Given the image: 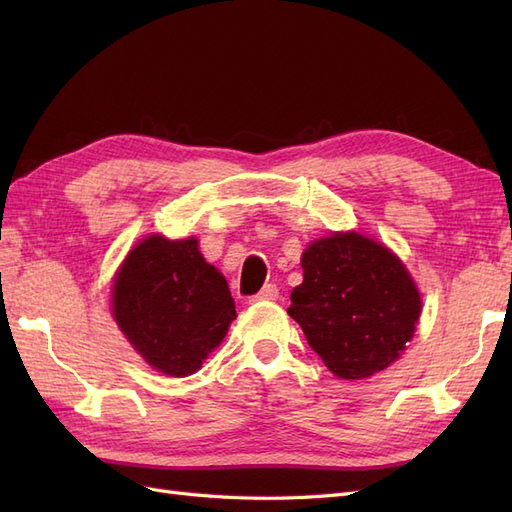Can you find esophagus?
Here are the masks:
<instances>
[{
	"instance_id": "1",
	"label": "esophagus",
	"mask_w": 512,
	"mask_h": 512,
	"mask_svg": "<svg viewBox=\"0 0 512 512\" xmlns=\"http://www.w3.org/2000/svg\"><path fill=\"white\" fill-rule=\"evenodd\" d=\"M277 297H280V290H277L275 284H265L262 286V290L256 294V297L250 299V303H260V301H275Z\"/></svg>"
}]
</instances>
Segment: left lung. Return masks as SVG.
<instances>
[{"instance_id": "left-lung-1", "label": "left lung", "mask_w": 512, "mask_h": 512, "mask_svg": "<svg viewBox=\"0 0 512 512\" xmlns=\"http://www.w3.org/2000/svg\"><path fill=\"white\" fill-rule=\"evenodd\" d=\"M301 267L288 314L329 371L363 380L399 359L421 316V292L389 247L335 232L307 245Z\"/></svg>"}]
</instances>
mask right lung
Masks as SVG:
<instances>
[{"instance_id": "add662e5", "label": "right lung", "mask_w": 512, "mask_h": 512, "mask_svg": "<svg viewBox=\"0 0 512 512\" xmlns=\"http://www.w3.org/2000/svg\"><path fill=\"white\" fill-rule=\"evenodd\" d=\"M121 333L160 374L200 369L237 318L224 275L198 252V241L151 235L123 260L113 284Z\"/></svg>"}]
</instances>
